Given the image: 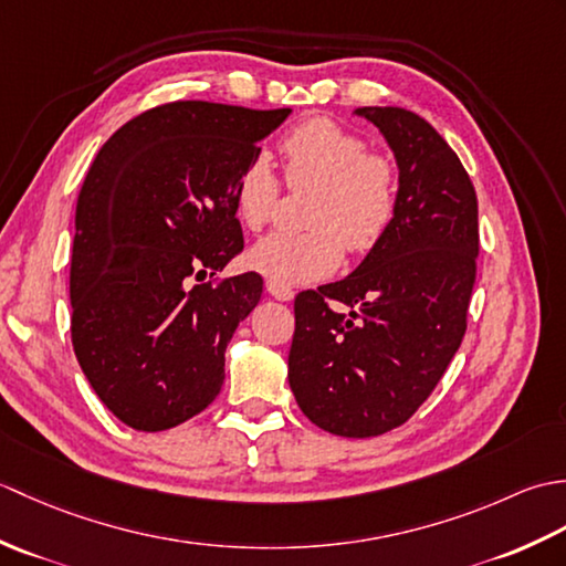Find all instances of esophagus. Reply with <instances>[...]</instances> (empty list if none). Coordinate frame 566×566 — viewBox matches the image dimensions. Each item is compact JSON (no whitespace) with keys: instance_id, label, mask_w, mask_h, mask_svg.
Instances as JSON below:
<instances>
[{"instance_id":"obj_1","label":"esophagus","mask_w":566,"mask_h":566,"mask_svg":"<svg viewBox=\"0 0 566 566\" xmlns=\"http://www.w3.org/2000/svg\"><path fill=\"white\" fill-rule=\"evenodd\" d=\"M264 286H268L270 296H274L276 302H292V298H294V292L290 290V286H280V284L270 282V280H268V284H264Z\"/></svg>"}]
</instances>
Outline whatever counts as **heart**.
I'll use <instances>...</instances> for the list:
<instances>
[{
    "label": "heart",
    "instance_id": "b5f03b06",
    "mask_svg": "<svg viewBox=\"0 0 566 566\" xmlns=\"http://www.w3.org/2000/svg\"><path fill=\"white\" fill-rule=\"evenodd\" d=\"M286 182L316 189L308 207L314 231L272 233L248 252V264L270 282L296 286L326 280L338 270L343 245L375 248L394 216V165L367 153V143L331 118H311L282 140ZM280 182L270 160L255 155L235 182L238 219L258 231L272 219Z\"/></svg>",
    "mask_w": 566,
    "mask_h": 566
}]
</instances>
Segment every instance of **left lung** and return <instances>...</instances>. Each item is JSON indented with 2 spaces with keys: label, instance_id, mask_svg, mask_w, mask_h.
<instances>
[{
  "label": "left lung",
  "instance_id": "obj_1",
  "mask_svg": "<svg viewBox=\"0 0 566 566\" xmlns=\"http://www.w3.org/2000/svg\"><path fill=\"white\" fill-rule=\"evenodd\" d=\"M353 116L394 153V216L350 274L294 298L290 387L311 423L375 438L418 411L464 338L479 211L460 158L418 114L363 106Z\"/></svg>",
  "mask_w": 566,
  "mask_h": 566
}]
</instances>
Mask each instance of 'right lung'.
Returning a JSON list of instances; mask_svg holds the SVG:
<instances>
[{"instance_id":"right-lung-1","label":"right lung","mask_w":566,"mask_h":566,"mask_svg":"<svg viewBox=\"0 0 566 566\" xmlns=\"http://www.w3.org/2000/svg\"><path fill=\"white\" fill-rule=\"evenodd\" d=\"M292 109L172 102L130 118L94 158L75 211L72 347L102 403L143 432L201 413L226 347L262 296L258 272L219 286L240 250L235 182Z\"/></svg>"}]
</instances>
